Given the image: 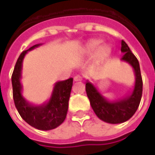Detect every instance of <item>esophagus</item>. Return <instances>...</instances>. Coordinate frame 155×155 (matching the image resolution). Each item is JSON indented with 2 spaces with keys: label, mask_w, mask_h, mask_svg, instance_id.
Returning <instances> with one entry per match:
<instances>
[{
  "label": "esophagus",
  "mask_w": 155,
  "mask_h": 155,
  "mask_svg": "<svg viewBox=\"0 0 155 155\" xmlns=\"http://www.w3.org/2000/svg\"><path fill=\"white\" fill-rule=\"evenodd\" d=\"M83 80V77L80 75H77L74 77V81L75 82H78V81H82Z\"/></svg>",
  "instance_id": "esophagus-1"
}]
</instances>
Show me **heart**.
Listing matches in <instances>:
<instances>
[{
  "label": "heart",
  "mask_w": 155,
  "mask_h": 155,
  "mask_svg": "<svg viewBox=\"0 0 155 155\" xmlns=\"http://www.w3.org/2000/svg\"><path fill=\"white\" fill-rule=\"evenodd\" d=\"M101 43L102 40L98 39H94L88 41L80 50V54L83 56H91L96 51V59L98 61L104 60L111 54L112 48L109 44H103L100 45Z\"/></svg>",
  "instance_id": "heart-1"
}]
</instances>
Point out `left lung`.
I'll return each instance as SVG.
<instances>
[{
    "mask_svg": "<svg viewBox=\"0 0 155 155\" xmlns=\"http://www.w3.org/2000/svg\"><path fill=\"white\" fill-rule=\"evenodd\" d=\"M121 51L124 53L122 60L129 64L134 69L135 83L132 92L123 98L109 101L90 81H87L85 84L87 96L95 114L102 121L112 124L126 122L134 116L139 107L142 95V78L139 61L123 40H122Z\"/></svg>",
    "mask_w": 155,
    "mask_h": 155,
    "instance_id": "1",
    "label": "left lung"
}]
</instances>
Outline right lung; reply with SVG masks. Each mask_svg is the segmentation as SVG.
Here are the masks:
<instances>
[{"mask_svg": "<svg viewBox=\"0 0 155 155\" xmlns=\"http://www.w3.org/2000/svg\"><path fill=\"white\" fill-rule=\"evenodd\" d=\"M40 45H34L27 51H22L19 57L12 75L13 97L15 107L25 122L39 130H51L58 127L66 117L73 78H71L64 81L57 82L51 97L45 104L33 105L23 97L21 83L22 62L27 51Z\"/></svg>", "mask_w": 155, "mask_h": 155, "instance_id": "add662e5", "label": "right lung"}]
</instances>
